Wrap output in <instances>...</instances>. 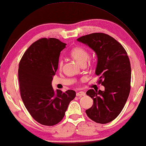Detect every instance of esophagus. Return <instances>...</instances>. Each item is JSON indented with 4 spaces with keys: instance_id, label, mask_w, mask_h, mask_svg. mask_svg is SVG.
<instances>
[{
    "instance_id": "obj_1",
    "label": "esophagus",
    "mask_w": 146,
    "mask_h": 146,
    "mask_svg": "<svg viewBox=\"0 0 146 146\" xmlns=\"http://www.w3.org/2000/svg\"><path fill=\"white\" fill-rule=\"evenodd\" d=\"M85 95H86V93L83 92V91H80V92H78L76 93L77 96H85Z\"/></svg>"
}]
</instances>
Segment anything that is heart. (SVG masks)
Masks as SVG:
<instances>
[{
  "mask_svg": "<svg viewBox=\"0 0 146 146\" xmlns=\"http://www.w3.org/2000/svg\"><path fill=\"white\" fill-rule=\"evenodd\" d=\"M70 55L80 65H85L88 60L90 55L88 51L81 46H76L73 48L70 52ZM63 66V61L60 60L58 62V67L61 69Z\"/></svg>",
  "mask_w": 146,
  "mask_h": 146,
  "instance_id": "obj_1",
  "label": "heart"
}]
</instances>
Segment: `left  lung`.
I'll return each instance as SVG.
<instances>
[{
    "instance_id": "1",
    "label": "left lung",
    "mask_w": 146,
    "mask_h": 146,
    "mask_svg": "<svg viewBox=\"0 0 146 146\" xmlns=\"http://www.w3.org/2000/svg\"><path fill=\"white\" fill-rule=\"evenodd\" d=\"M77 41L96 53L95 74L100 77L99 83L104 86V91H87L93 104L86 113L97 123H108L120 114L130 93L131 69L127 52L117 40L103 33L81 36Z\"/></svg>"
}]
</instances>
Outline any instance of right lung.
<instances>
[{"mask_svg":"<svg viewBox=\"0 0 146 146\" xmlns=\"http://www.w3.org/2000/svg\"><path fill=\"white\" fill-rule=\"evenodd\" d=\"M66 44L54 38H43L27 50L19 67L20 95L27 110L38 123L53 126L62 120L73 90H53L52 81L58 66L61 51Z\"/></svg>","mask_w":146,"mask_h":146,"instance_id":"1","label":"right lung"}]
</instances>
